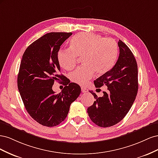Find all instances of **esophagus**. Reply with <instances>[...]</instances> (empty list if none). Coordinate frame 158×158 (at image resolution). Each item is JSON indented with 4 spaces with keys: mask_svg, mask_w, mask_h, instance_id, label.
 Returning a JSON list of instances; mask_svg holds the SVG:
<instances>
[{
    "mask_svg": "<svg viewBox=\"0 0 158 158\" xmlns=\"http://www.w3.org/2000/svg\"><path fill=\"white\" fill-rule=\"evenodd\" d=\"M81 90H82V93H86V92H88V89L86 88H85V87H82V88H81Z\"/></svg>",
    "mask_w": 158,
    "mask_h": 158,
    "instance_id": "obj_1",
    "label": "esophagus"
}]
</instances>
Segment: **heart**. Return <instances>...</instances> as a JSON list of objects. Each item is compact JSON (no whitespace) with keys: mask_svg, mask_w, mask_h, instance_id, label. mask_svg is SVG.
<instances>
[{"mask_svg":"<svg viewBox=\"0 0 158 158\" xmlns=\"http://www.w3.org/2000/svg\"><path fill=\"white\" fill-rule=\"evenodd\" d=\"M118 45L110 38L90 33H79L70 42V49H60L57 59L62 68H74L77 56H82L83 65L69 75L72 82L84 85L92 77L94 72L103 74L111 69L118 55Z\"/></svg>","mask_w":158,"mask_h":158,"instance_id":"heart-1","label":"heart"}]
</instances>
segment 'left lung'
<instances>
[{"label":"left lung","instance_id":"8db88e82","mask_svg":"<svg viewBox=\"0 0 158 158\" xmlns=\"http://www.w3.org/2000/svg\"><path fill=\"white\" fill-rule=\"evenodd\" d=\"M119 56L116 64L94 81L95 86L107 87L102 97L89 91L95 98L88 108L91 120L101 127H109L122 121L131 108L138 89V66L131 49L121 40L118 42Z\"/></svg>","mask_w":158,"mask_h":158}]
</instances>
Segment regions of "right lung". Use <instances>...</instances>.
<instances>
[{
	"label": "right lung",
	"instance_id": "add662e5",
	"mask_svg": "<svg viewBox=\"0 0 158 158\" xmlns=\"http://www.w3.org/2000/svg\"><path fill=\"white\" fill-rule=\"evenodd\" d=\"M71 32L46 33L27 47L18 75V88L26 109L40 125L52 127L66 118L71 103L81 93L80 85L60 74L57 54ZM65 85L58 94L52 89L55 81Z\"/></svg>",
	"mask_w": 158,
	"mask_h": 158
}]
</instances>
